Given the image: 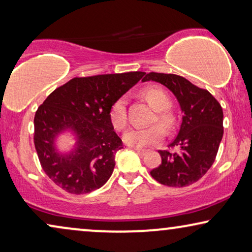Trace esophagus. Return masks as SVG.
<instances>
[{
  "mask_svg": "<svg viewBox=\"0 0 252 252\" xmlns=\"http://www.w3.org/2000/svg\"><path fill=\"white\" fill-rule=\"evenodd\" d=\"M134 150H135L139 155H141V156H144V155L147 154L146 150H144V149H139V148H134Z\"/></svg>",
  "mask_w": 252,
  "mask_h": 252,
  "instance_id": "34e87169",
  "label": "esophagus"
}]
</instances>
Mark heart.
<instances>
[{"instance_id": "b5f03b06", "label": "heart", "mask_w": 252, "mask_h": 252, "mask_svg": "<svg viewBox=\"0 0 252 252\" xmlns=\"http://www.w3.org/2000/svg\"><path fill=\"white\" fill-rule=\"evenodd\" d=\"M143 97L151 105V108L156 110L157 115L154 118V122L160 123L161 125L171 128L173 125V117L165 110L171 105V101L166 93L156 86H150L143 89ZM109 119L113 128L122 132L127 127V98L126 96H120L112 103L109 110ZM165 130L159 125H151L144 128H132L124 135V141L127 146L134 148H148L159 143L164 139Z\"/></svg>"}]
</instances>
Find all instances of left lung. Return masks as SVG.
I'll return each mask as SVG.
<instances>
[{
	"label": "left lung",
	"instance_id": "left-lung-1",
	"mask_svg": "<svg viewBox=\"0 0 252 252\" xmlns=\"http://www.w3.org/2000/svg\"><path fill=\"white\" fill-rule=\"evenodd\" d=\"M150 80L170 89L184 112L178 135L170 144L180 151H158L161 164L150 174L164 186L186 187L198 181L216 159L223 134L221 105L206 89L180 75L150 72L142 81Z\"/></svg>",
	"mask_w": 252,
	"mask_h": 252
}]
</instances>
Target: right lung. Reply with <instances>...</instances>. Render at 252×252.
I'll return each mask as SVG.
<instances>
[{
    "instance_id": "1",
    "label": "right lung",
    "mask_w": 252,
    "mask_h": 252,
    "mask_svg": "<svg viewBox=\"0 0 252 252\" xmlns=\"http://www.w3.org/2000/svg\"><path fill=\"white\" fill-rule=\"evenodd\" d=\"M146 74L127 72L73 78L55 89L36 110L34 146L46 174L70 194H88L101 188L115 168L123 148L109 119V110ZM64 130L77 136L76 148L60 154L54 139Z\"/></svg>"
}]
</instances>
